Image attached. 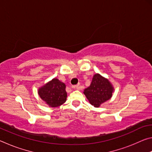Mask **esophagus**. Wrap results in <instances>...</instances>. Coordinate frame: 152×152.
<instances>
[{
    "label": "esophagus",
    "instance_id": "1",
    "mask_svg": "<svg viewBox=\"0 0 152 152\" xmlns=\"http://www.w3.org/2000/svg\"><path fill=\"white\" fill-rule=\"evenodd\" d=\"M73 89L74 90H80V87L79 86V85H74V86H72V87Z\"/></svg>",
    "mask_w": 152,
    "mask_h": 152
}]
</instances>
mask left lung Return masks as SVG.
I'll list each match as a JSON object with an SVG mask.
<instances>
[{
    "label": "left lung",
    "mask_w": 152,
    "mask_h": 152,
    "mask_svg": "<svg viewBox=\"0 0 152 152\" xmlns=\"http://www.w3.org/2000/svg\"><path fill=\"white\" fill-rule=\"evenodd\" d=\"M114 90L109 79L100 74H96L92 78L91 85L84 89V94L90 103L95 107H99L112 97Z\"/></svg>",
    "instance_id": "8db88e82"
}]
</instances>
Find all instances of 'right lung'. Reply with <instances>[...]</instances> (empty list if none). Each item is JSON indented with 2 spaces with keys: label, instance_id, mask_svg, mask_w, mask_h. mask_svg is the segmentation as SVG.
Returning a JSON list of instances; mask_svg holds the SVG:
<instances>
[{
  "label": "right lung",
  "instance_id": "add662e5",
  "mask_svg": "<svg viewBox=\"0 0 152 152\" xmlns=\"http://www.w3.org/2000/svg\"><path fill=\"white\" fill-rule=\"evenodd\" d=\"M37 92L42 101L50 107H58L66 101V84L58 78H53L39 87Z\"/></svg>",
  "mask_w": 152,
  "mask_h": 152
}]
</instances>
